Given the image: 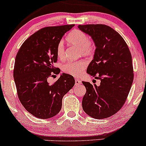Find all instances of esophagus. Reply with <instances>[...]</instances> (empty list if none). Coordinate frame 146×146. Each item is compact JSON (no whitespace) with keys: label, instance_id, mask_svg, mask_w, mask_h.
I'll list each match as a JSON object with an SVG mask.
<instances>
[{"label":"esophagus","instance_id":"1","mask_svg":"<svg viewBox=\"0 0 146 146\" xmlns=\"http://www.w3.org/2000/svg\"><path fill=\"white\" fill-rule=\"evenodd\" d=\"M75 85H76V86H78V85H79V84H82V82H81V81H80V80H77V79H75Z\"/></svg>","mask_w":146,"mask_h":146}]
</instances>
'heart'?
I'll list each match as a JSON object with an SVG mask.
<instances>
[{
  "instance_id": "b5f03b06",
  "label": "heart",
  "mask_w": 146,
  "mask_h": 146,
  "mask_svg": "<svg viewBox=\"0 0 146 146\" xmlns=\"http://www.w3.org/2000/svg\"><path fill=\"white\" fill-rule=\"evenodd\" d=\"M66 40L70 44L80 48L82 54L84 56H90L94 52V44L89 40L88 35L81 30L75 29L71 31L66 36ZM57 56L60 59H63L64 57V46L62 41L60 42L57 46ZM86 66L87 62L83 60L68 62L63 65L62 70L72 76L78 77L82 73Z\"/></svg>"
}]
</instances>
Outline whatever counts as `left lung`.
Segmentation results:
<instances>
[{
    "label": "left lung",
    "mask_w": 146,
    "mask_h": 146,
    "mask_svg": "<svg viewBox=\"0 0 146 146\" xmlns=\"http://www.w3.org/2000/svg\"><path fill=\"white\" fill-rule=\"evenodd\" d=\"M78 27L91 37L96 47L87 73L101 81L100 86L82 82L86 89L83 110L93 118H108L121 109L131 88L134 78L131 53L123 38L109 26Z\"/></svg>",
    "instance_id": "obj_1"
}]
</instances>
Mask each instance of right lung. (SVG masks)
I'll return each instance as SVG.
<instances>
[{
  "mask_svg": "<svg viewBox=\"0 0 146 146\" xmlns=\"http://www.w3.org/2000/svg\"><path fill=\"white\" fill-rule=\"evenodd\" d=\"M74 26L42 28L24 42L16 55L14 78L18 98L25 109L38 118L56 116L62 108L64 95L75 84L73 77L66 73L53 84L47 82L53 73H58L53 66L58 60V44Z\"/></svg>",
  "mask_w": 146,
  "mask_h": 146,
  "instance_id": "right-lung-1",
  "label": "right lung"
}]
</instances>
